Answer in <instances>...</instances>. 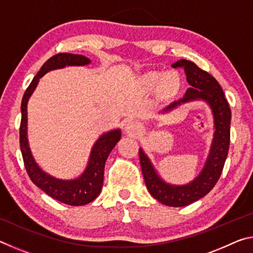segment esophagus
<instances>
[{
    "instance_id": "1",
    "label": "esophagus",
    "mask_w": 253,
    "mask_h": 253,
    "mask_svg": "<svg viewBox=\"0 0 253 253\" xmlns=\"http://www.w3.org/2000/svg\"><path fill=\"white\" fill-rule=\"evenodd\" d=\"M125 130L129 135H138L143 130L142 124L135 121H129L125 125Z\"/></svg>"
}]
</instances>
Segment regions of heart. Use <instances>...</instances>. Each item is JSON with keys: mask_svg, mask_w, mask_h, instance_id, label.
Returning <instances> with one entry per match:
<instances>
[{"mask_svg": "<svg viewBox=\"0 0 253 253\" xmlns=\"http://www.w3.org/2000/svg\"><path fill=\"white\" fill-rule=\"evenodd\" d=\"M147 81L152 85H161L166 92H174L179 87V78L174 72L163 74V72H153L147 76Z\"/></svg>", "mask_w": 253, "mask_h": 253, "instance_id": "b5f03b06", "label": "heart"}]
</instances>
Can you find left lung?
Masks as SVG:
<instances>
[{
    "instance_id": "obj_1",
    "label": "left lung",
    "mask_w": 253,
    "mask_h": 253,
    "mask_svg": "<svg viewBox=\"0 0 253 253\" xmlns=\"http://www.w3.org/2000/svg\"><path fill=\"white\" fill-rule=\"evenodd\" d=\"M172 67L183 68L191 88L187 89L183 98L172 102L162 113H168L184 102L202 99L212 110L215 128L211 149L202 172L186 185H170L165 183L157 175L146 154L142 148L139 149L140 168L149 193L164 205L178 208L202 199L219 181L230 146L231 109L221 85L209 72L185 59L178 60Z\"/></svg>"
}]
</instances>
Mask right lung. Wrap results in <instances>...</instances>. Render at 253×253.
Instances as JSON below:
<instances>
[{"instance_id": "add662e5", "label": "right lung", "mask_w": 253, "mask_h": 253, "mask_svg": "<svg viewBox=\"0 0 253 253\" xmlns=\"http://www.w3.org/2000/svg\"><path fill=\"white\" fill-rule=\"evenodd\" d=\"M88 63H90V60L81 54L58 53L53 55L49 60H46L44 65L41 67L40 71L34 77L25 90L22 102H21L22 118H21L20 125V147L28 175L38 187H40L51 198L68 205H74V207L90 203L99 195L102 182H104V170L107 157L121 139L122 131L121 129L111 130L98 138L91 149L87 169L78 178L59 179L43 172L34 161L31 151H30L27 136V106L29 98L31 97L32 92L36 89L39 79L46 72L67 66H84Z\"/></svg>"}]
</instances>
